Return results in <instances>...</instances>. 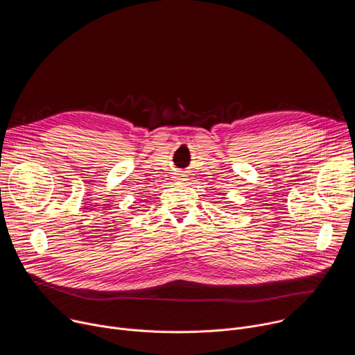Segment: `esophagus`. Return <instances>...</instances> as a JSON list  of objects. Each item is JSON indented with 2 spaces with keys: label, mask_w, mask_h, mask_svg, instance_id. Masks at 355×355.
<instances>
[{
  "label": "esophagus",
  "mask_w": 355,
  "mask_h": 355,
  "mask_svg": "<svg viewBox=\"0 0 355 355\" xmlns=\"http://www.w3.org/2000/svg\"><path fill=\"white\" fill-rule=\"evenodd\" d=\"M178 177H177V180H180V181H184L185 180V175L182 174V173H180V174H177Z\"/></svg>",
  "instance_id": "obj_1"
}]
</instances>
